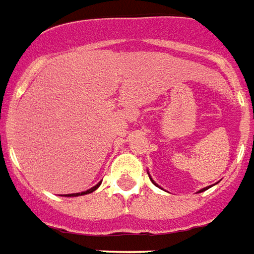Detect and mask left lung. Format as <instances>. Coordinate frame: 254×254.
<instances>
[{
  "instance_id": "8db88e82",
  "label": "left lung",
  "mask_w": 254,
  "mask_h": 254,
  "mask_svg": "<svg viewBox=\"0 0 254 254\" xmlns=\"http://www.w3.org/2000/svg\"><path fill=\"white\" fill-rule=\"evenodd\" d=\"M152 182H153V180H152ZM153 183H155V182H153ZM155 185H156V183H155ZM156 186H157V185H156ZM208 189V187H206V189H203V190H200V192H202V191H204V190H207Z\"/></svg>"
}]
</instances>
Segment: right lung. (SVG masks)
<instances>
[{
  "mask_svg": "<svg viewBox=\"0 0 254 254\" xmlns=\"http://www.w3.org/2000/svg\"><path fill=\"white\" fill-rule=\"evenodd\" d=\"M99 186H101V183H98V185L97 186H94L93 189H90V190H87V191H84V192H78V194H68L67 195V196H78V195H84V194H90V192H93V191H95V190L98 189Z\"/></svg>",
  "mask_w": 254,
  "mask_h": 254,
  "instance_id": "1",
  "label": "right lung"
}]
</instances>
